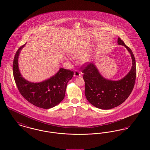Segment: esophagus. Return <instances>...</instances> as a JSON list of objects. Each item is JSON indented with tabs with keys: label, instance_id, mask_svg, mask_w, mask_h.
I'll return each mask as SVG.
<instances>
[{
	"label": "esophagus",
	"instance_id": "1",
	"mask_svg": "<svg viewBox=\"0 0 150 150\" xmlns=\"http://www.w3.org/2000/svg\"><path fill=\"white\" fill-rule=\"evenodd\" d=\"M74 76L75 77H78L79 76H80V72H79L78 71H75L74 72Z\"/></svg>",
	"mask_w": 150,
	"mask_h": 150
}]
</instances>
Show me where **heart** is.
Returning a JSON list of instances; mask_svg holds the SVG:
<instances>
[{"mask_svg":"<svg viewBox=\"0 0 150 150\" xmlns=\"http://www.w3.org/2000/svg\"><path fill=\"white\" fill-rule=\"evenodd\" d=\"M92 48L90 46H82L80 47L72 52L71 56L75 59H84L86 57H87L92 52ZM67 59L68 60H71V58L69 57H67ZM86 62H89L91 61V59L89 58H86L85 59Z\"/></svg>","mask_w":150,"mask_h":150,"instance_id":"heart-1","label":"heart"}]
</instances>
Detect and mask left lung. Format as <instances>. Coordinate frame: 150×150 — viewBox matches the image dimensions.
I'll use <instances>...</instances> for the list:
<instances>
[{"instance_id":"1","label":"left lung","mask_w":150,"mask_h":150,"mask_svg":"<svg viewBox=\"0 0 150 150\" xmlns=\"http://www.w3.org/2000/svg\"><path fill=\"white\" fill-rule=\"evenodd\" d=\"M117 44L127 48L132 59L131 69L124 78L116 81L105 78L94 63H88L85 67H82L86 98L94 107L100 109L109 110L120 105L128 98L135 84L136 64L134 54L120 38L117 39Z\"/></svg>"}]
</instances>
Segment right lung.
I'll use <instances>...</instances> for the list:
<instances>
[{"instance_id": "1", "label": "right lung", "mask_w": 150, "mask_h": 150, "mask_svg": "<svg viewBox=\"0 0 150 150\" xmlns=\"http://www.w3.org/2000/svg\"><path fill=\"white\" fill-rule=\"evenodd\" d=\"M26 44L17 51L13 63L14 81L22 96L37 107L48 109L56 106L64 98L67 84L74 72L60 68L53 75L42 82L32 83L22 77L18 67V57Z\"/></svg>"}]
</instances>
